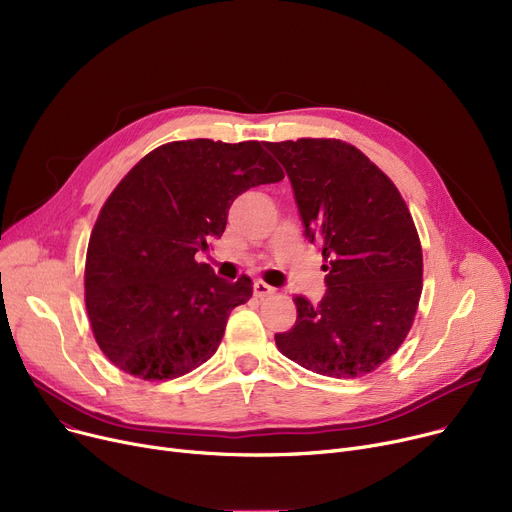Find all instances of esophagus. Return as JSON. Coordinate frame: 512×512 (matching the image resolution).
Segmentation results:
<instances>
[{
    "label": "esophagus",
    "instance_id": "1",
    "mask_svg": "<svg viewBox=\"0 0 512 512\" xmlns=\"http://www.w3.org/2000/svg\"><path fill=\"white\" fill-rule=\"evenodd\" d=\"M253 292H255L257 299H263V297H272V294L276 292V288H272L270 284L257 280V282H253Z\"/></svg>",
    "mask_w": 512,
    "mask_h": 512
}]
</instances>
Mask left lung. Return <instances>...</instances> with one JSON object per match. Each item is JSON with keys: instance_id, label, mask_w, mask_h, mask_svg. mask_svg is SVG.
Instances as JSON below:
<instances>
[{"instance_id": "obj_1", "label": "left lung", "mask_w": 512, "mask_h": 512, "mask_svg": "<svg viewBox=\"0 0 512 512\" xmlns=\"http://www.w3.org/2000/svg\"><path fill=\"white\" fill-rule=\"evenodd\" d=\"M284 166L305 236L321 242L326 294L294 297L297 321L280 353L328 378H359L407 338L423 278L419 236L394 182L336 139L263 143Z\"/></svg>"}]
</instances>
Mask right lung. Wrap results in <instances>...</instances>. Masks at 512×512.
Returning <instances> with one entry per match:
<instances>
[{
    "label": "right lung",
    "instance_id": "obj_1",
    "mask_svg": "<svg viewBox=\"0 0 512 512\" xmlns=\"http://www.w3.org/2000/svg\"><path fill=\"white\" fill-rule=\"evenodd\" d=\"M284 178L257 141H174L145 155L107 197L91 232L85 303L103 355L143 380L205 363L228 315L253 294L195 255L226 230L238 195Z\"/></svg>",
    "mask_w": 512,
    "mask_h": 512
}]
</instances>
